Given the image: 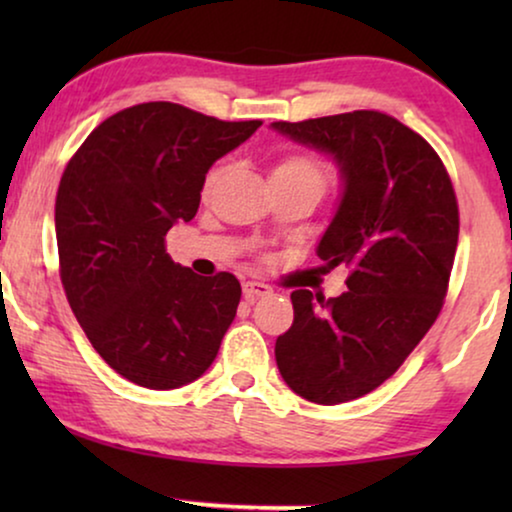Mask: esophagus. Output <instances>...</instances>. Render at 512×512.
<instances>
[{
  "label": "esophagus",
  "instance_id": "obj_1",
  "mask_svg": "<svg viewBox=\"0 0 512 512\" xmlns=\"http://www.w3.org/2000/svg\"><path fill=\"white\" fill-rule=\"evenodd\" d=\"M242 291H244V298L249 300V303H254L256 298H263V296H270L272 293V289L268 284H263V282H247L242 286Z\"/></svg>",
  "mask_w": 512,
  "mask_h": 512
}]
</instances>
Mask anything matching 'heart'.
Here are the masks:
<instances>
[{
  "mask_svg": "<svg viewBox=\"0 0 512 512\" xmlns=\"http://www.w3.org/2000/svg\"><path fill=\"white\" fill-rule=\"evenodd\" d=\"M221 167L209 172L207 177V191L216 184V179L221 177ZM270 181H284V184H303V186H312L317 191L324 193L326 188V172L317 160L310 156H298V153H291V156L279 158L275 165H272L270 172Z\"/></svg>",
  "mask_w": 512,
  "mask_h": 512,
  "instance_id": "b5f03b06",
  "label": "heart"
}]
</instances>
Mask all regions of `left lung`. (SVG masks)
<instances>
[{"mask_svg": "<svg viewBox=\"0 0 512 512\" xmlns=\"http://www.w3.org/2000/svg\"><path fill=\"white\" fill-rule=\"evenodd\" d=\"M270 128L338 165L340 202L317 256L349 268L338 298L291 293L277 368L307 401H354L401 368L443 307L459 240L452 181L424 137L380 111Z\"/></svg>", "mask_w": 512, "mask_h": 512, "instance_id": "left-lung-1", "label": "left lung"}]
</instances>
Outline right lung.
<instances>
[{
  "mask_svg": "<svg viewBox=\"0 0 512 512\" xmlns=\"http://www.w3.org/2000/svg\"><path fill=\"white\" fill-rule=\"evenodd\" d=\"M258 128L137 104L97 125L62 174L55 237L69 307L95 352L139 387L198 380L233 324L240 282L174 263L165 235L198 212L209 167Z\"/></svg>",
  "mask_w": 512,
  "mask_h": 512,
  "instance_id": "1",
  "label": "right lung"
}]
</instances>
